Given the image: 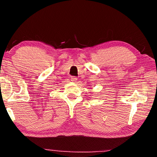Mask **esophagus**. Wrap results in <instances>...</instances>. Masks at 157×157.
<instances>
[{
  "instance_id": "1",
  "label": "esophagus",
  "mask_w": 157,
  "mask_h": 157,
  "mask_svg": "<svg viewBox=\"0 0 157 157\" xmlns=\"http://www.w3.org/2000/svg\"><path fill=\"white\" fill-rule=\"evenodd\" d=\"M71 81L72 82H75L77 80H78V78H76V77H74V76H72L71 77Z\"/></svg>"
}]
</instances>
